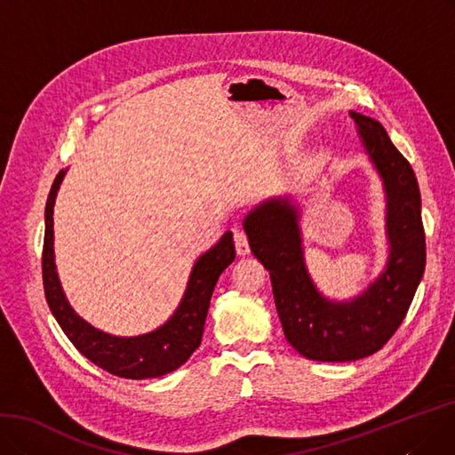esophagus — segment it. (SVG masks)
<instances>
[{"label": "esophagus", "mask_w": 455, "mask_h": 455, "mask_svg": "<svg viewBox=\"0 0 455 455\" xmlns=\"http://www.w3.org/2000/svg\"><path fill=\"white\" fill-rule=\"evenodd\" d=\"M235 250H237L239 256H248L250 253V244H248V237L246 233L241 229H235Z\"/></svg>", "instance_id": "esophagus-1"}]
</instances>
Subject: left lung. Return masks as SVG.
<instances>
[{
    "mask_svg": "<svg viewBox=\"0 0 455 455\" xmlns=\"http://www.w3.org/2000/svg\"><path fill=\"white\" fill-rule=\"evenodd\" d=\"M385 190L388 258L380 275L347 300L324 297L306 267L300 205L272 196L244 218L250 250L268 270L285 339L317 362H351L377 353L392 338L422 280L426 237L414 172L379 121L349 112Z\"/></svg>",
    "mask_w": 455,
    "mask_h": 455,
    "instance_id": "obj_1",
    "label": "left lung"
}]
</instances>
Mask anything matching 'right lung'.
Instances as JSON below:
<instances>
[{
  "mask_svg": "<svg viewBox=\"0 0 455 455\" xmlns=\"http://www.w3.org/2000/svg\"><path fill=\"white\" fill-rule=\"evenodd\" d=\"M67 175L61 170L53 180L44 209L43 282L52 315L72 345L95 366L124 379H155L175 371L199 347L214 285L235 259L231 231L199 256L190 270L187 289L175 312L158 329L138 336H114L95 329L80 317L67 300L53 253V205Z\"/></svg>",
  "mask_w": 455,
  "mask_h": 455,
  "instance_id": "1",
  "label": "right lung"
}]
</instances>
